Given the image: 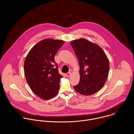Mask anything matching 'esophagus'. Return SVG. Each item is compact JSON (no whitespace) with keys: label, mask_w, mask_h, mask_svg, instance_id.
<instances>
[{"label":"esophagus","mask_w":134,"mask_h":134,"mask_svg":"<svg viewBox=\"0 0 134 134\" xmlns=\"http://www.w3.org/2000/svg\"><path fill=\"white\" fill-rule=\"evenodd\" d=\"M71 75V72H69L66 73V76L68 77H69Z\"/></svg>","instance_id":"obj_1"}]
</instances>
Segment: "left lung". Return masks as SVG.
<instances>
[{
	"label": "left lung",
	"instance_id": "obj_1",
	"mask_svg": "<svg viewBox=\"0 0 134 134\" xmlns=\"http://www.w3.org/2000/svg\"><path fill=\"white\" fill-rule=\"evenodd\" d=\"M80 65V81L74 86L75 91L91 95L100 90L108 76L110 63L104 51L99 46L80 39L71 42Z\"/></svg>",
	"mask_w": 134,
	"mask_h": 134
}]
</instances>
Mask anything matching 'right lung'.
<instances>
[{
    "instance_id": "right-lung-1",
    "label": "right lung",
    "mask_w": 134,
    "mask_h": 134,
    "mask_svg": "<svg viewBox=\"0 0 134 134\" xmlns=\"http://www.w3.org/2000/svg\"><path fill=\"white\" fill-rule=\"evenodd\" d=\"M64 41L47 39L41 40L30 50L24 61L27 83L39 97L48 100L58 92L60 79L58 65L54 57Z\"/></svg>"
}]
</instances>
